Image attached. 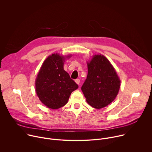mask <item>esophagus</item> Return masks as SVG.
I'll use <instances>...</instances> for the list:
<instances>
[{
	"label": "esophagus",
	"instance_id": "34e87169",
	"mask_svg": "<svg viewBox=\"0 0 152 152\" xmlns=\"http://www.w3.org/2000/svg\"><path fill=\"white\" fill-rule=\"evenodd\" d=\"M75 82H76L77 85H79L80 80H79V79H76V80H75Z\"/></svg>",
	"mask_w": 152,
	"mask_h": 152
}]
</instances>
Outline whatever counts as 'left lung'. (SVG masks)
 Instances as JSON below:
<instances>
[{
  "label": "left lung",
  "instance_id": "left-lung-1",
  "mask_svg": "<svg viewBox=\"0 0 152 152\" xmlns=\"http://www.w3.org/2000/svg\"><path fill=\"white\" fill-rule=\"evenodd\" d=\"M87 66L88 75L81 90L90 106L101 109L114 100L121 80L110 61L101 54L93 55Z\"/></svg>",
  "mask_w": 152,
  "mask_h": 152
}]
</instances>
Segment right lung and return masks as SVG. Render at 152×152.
I'll use <instances>...</instances> for the list:
<instances>
[{
    "instance_id": "add662e5",
    "label": "right lung",
    "mask_w": 152,
    "mask_h": 152,
    "mask_svg": "<svg viewBox=\"0 0 152 152\" xmlns=\"http://www.w3.org/2000/svg\"><path fill=\"white\" fill-rule=\"evenodd\" d=\"M67 56L53 53L43 62L35 79V91L39 100L46 106L56 110L66 104L71 93L78 85L64 70Z\"/></svg>"
}]
</instances>
